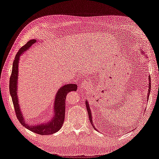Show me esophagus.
Listing matches in <instances>:
<instances>
[{"label": "esophagus", "instance_id": "1", "mask_svg": "<svg viewBox=\"0 0 159 159\" xmlns=\"http://www.w3.org/2000/svg\"><path fill=\"white\" fill-rule=\"evenodd\" d=\"M89 85H90L89 81H88V80H85L84 81H83L82 83H81V88H82L83 89H87L88 88H89Z\"/></svg>", "mask_w": 159, "mask_h": 159}]
</instances>
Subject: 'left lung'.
I'll use <instances>...</instances> for the list:
<instances>
[{
    "mask_svg": "<svg viewBox=\"0 0 159 159\" xmlns=\"http://www.w3.org/2000/svg\"><path fill=\"white\" fill-rule=\"evenodd\" d=\"M143 53V51L142 52ZM148 80H149V82H148V95H147V99H148V98H149V94H150V91H151V77L150 76H148ZM85 105H86V107H87V111H88V115H89V121H90V122H91V125H93V124H92V123H93V121H92V115H91V110H90V108H89V104H88V102L87 100H86V102H85Z\"/></svg>",
    "mask_w": 159,
    "mask_h": 159,
    "instance_id": "left-lung-1",
    "label": "left lung"
}]
</instances>
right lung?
<instances>
[{"label": "right lung", "instance_id": "right-lung-1", "mask_svg": "<svg viewBox=\"0 0 159 159\" xmlns=\"http://www.w3.org/2000/svg\"><path fill=\"white\" fill-rule=\"evenodd\" d=\"M36 42V40H30L26 44L23 46L18 50L13 61L12 74L10 78V84H9V89L12 97V103L14 105V111L16 115L22 125L26 129L30 130L31 131L41 134V135H49L55 133L62 127L65 119V107H66V98L68 93L70 91L77 90V84H68L64 85L57 91L55 101H54V115L52 120L46 123L38 124L36 125H30L26 123L23 117V115L20 111V107L19 105V102L17 96V84L18 75V63L20 60V56L24 52H26L31 47L32 44Z\"/></svg>", "mask_w": 159, "mask_h": 159}]
</instances>
